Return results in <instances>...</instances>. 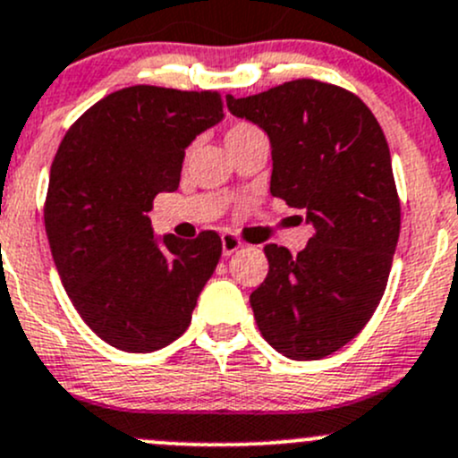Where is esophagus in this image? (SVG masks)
<instances>
[{"label": "esophagus", "mask_w": 458, "mask_h": 458, "mask_svg": "<svg viewBox=\"0 0 458 458\" xmlns=\"http://www.w3.org/2000/svg\"><path fill=\"white\" fill-rule=\"evenodd\" d=\"M242 246H243L242 239L234 237V234H224V237H221V248H224V257H230V255H233V252H237Z\"/></svg>", "instance_id": "obj_1"}]
</instances>
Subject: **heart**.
Listing matches in <instances>:
<instances>
[{"label":"heart","mask_w":458,"mask_h":458,"mask_svg":"<svg viewBox=\"0 0 458 458\" xmlns=\"http://www.w3.org/2000/svg\"><path fill=\"white\" fill-rule=\"evenodd\" d=\"M255 132H261V131H259L257 126H252V123H248V122L233 123V126L228 128V132H225V146H230V143L237 141V140H243V137H248V135H255Z\"/></svg>","instance_id":"b5f03b06"}]
</instances>
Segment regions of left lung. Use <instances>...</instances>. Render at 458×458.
Masks as SVG:
<instances>
[{"mask_svg": "<svg viewBox=\"0 0 458 458\" xmlns=\"http://www.w3.org/2000/svg\"><path fill=\"white\" fill-rule=\"evenodd\" d=\"M272 146V197L303 208L315 234L299 255L267 243V276L250 294L263 339L288 359L344 348L377 310L401 230L390 148L372 110L345 88L294 80L234 99Z\"/></svg>", "mask_w": 458, "mask_h": 458, "instance_id": "obj_1", "label": "left lung"}]
</instances>
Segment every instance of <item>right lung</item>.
<instances>
[{"mask_svg":"<svg viewBox=\"0 0 458 458\" xmlns=\"http://www.w3.org/2000/svg\"><path fill=\"white\" fill-rule=\"evenodd\" d=\"M224 117L216 90L131 86L110 92L64 135L44 224L72 306L99 339L155 352L191 326L221 239L203 230L157 243L148 212L179 188L188 143Z\"/></svg>","mask_w":458,"mask_h":458,"instance_id":"add662e5","label":"right lung"}]
</instances>
